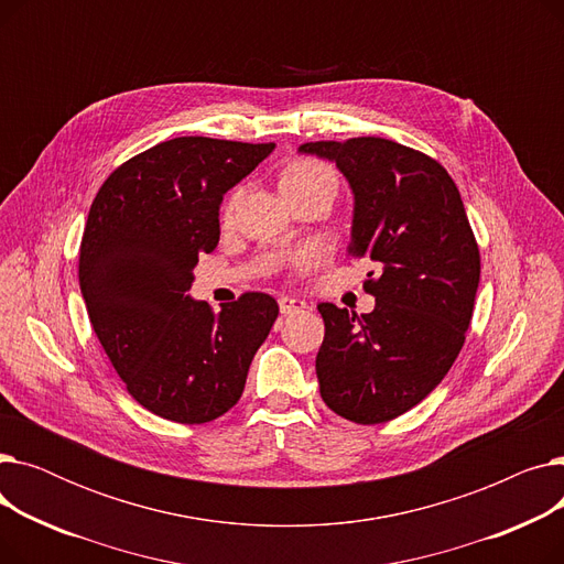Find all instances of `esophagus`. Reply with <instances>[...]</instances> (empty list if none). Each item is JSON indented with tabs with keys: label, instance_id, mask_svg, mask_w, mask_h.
I'll use <instances>...</instances> for the list:
<instances>
[{
	"label": "esophagus",
	"instance_id": "1",
	"mask_svg": "<svg viewBox=\"0 0 564 564\" xmlns=\"http://www.w3.org/2000/svg\"><path fill=\"white\" fill-rule=\"evenodd\" d=\"M279 308L283 315H290V313H300L306 308V302L302 300H294V297H279Z\"/></svg>",
	"mask_w": 564,
	"mask_h": 564
}]
</instances>
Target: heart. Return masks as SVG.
<instances>
[{"label":"heart","mask_w":564,"mask_h":564,"mask_svg":"<svg viewBox=\"0 0 564 564\" xmlns=\"http://www.w3.org/2000/svg\"><path fill=\"white\" fill-rule=\"evenodd\" d=\"M308 185H332L336 187V177L334 173L313 160H297L292 162L283 177H281V187H308ZM240 200V192H232L230 198L224 205V219H230L235 213V205Z\"/></svg>","instance_id":"1"}]
</instances>
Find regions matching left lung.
I'll list each match as a JSON object with an SVG mask.
<instances>
[{
	"instance_id": "left-lung-1",
	"label": "left lung",
	"mask_w": 564,
	"mask_h": 564,
	"mask_svg": "<svg viewBox=\"0 0 564 564\" xmlns=\"http://www.w3.org/2000/svg\"><path fill=\"white\" fill-rule=\"evenodd\" d=\"M354 196L347 253L377 267L372 313L319 304V395L338 416L375 425L423 402L448 375L470 324L480 251L453 177L438 162L381 139L315 141ZM372 276V272L368 274Z\"/></svg>"
}]
</instances>
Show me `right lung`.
<instances>
[{
  "mask_svg": "<svg viewBox=\"0 0 564 564\" xmlns=\"http://www.w3.org/2000/svg\"><path fill=\"white\" fill-rule=\"evenodd\" d=\"M274 143L175 137L118 166L88 213L79 288L130 395L166 421L210 423L240 400L279 304L247 292L215 315L187 290L219 242L224 194Z\"/></svg>",
  "mask_w": 564,
  "mask_h": 564,
  "instance_id": "1",
  "label": "right lung"
}]
</instances>
